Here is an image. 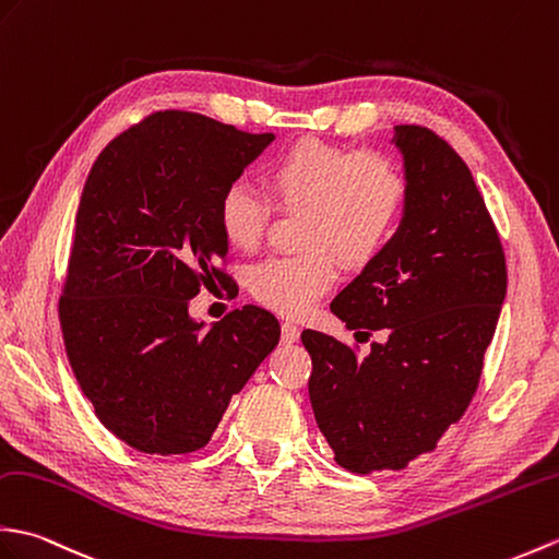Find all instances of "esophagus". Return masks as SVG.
Masks as SVG:
<instances>
[{
	"label": "esophagus",
	"mask_w": 559,
	"mask_h": 559,
	"mask_svg": "<svg viewBox=\"0 0 559 559\" xmlns=\"http://www.w3.org/2000/svg\"><path fill=\"white\" fill-rule=\"evenodd\" d=\"M281 333H283V343H295L297 338H300V329H297V323H293V321H283Z\"/></svg>",
	"instance_id": "obj_1"
}]
</instances>
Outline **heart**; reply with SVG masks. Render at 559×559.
<instances>
[{
    "mask_svg": "<svg viewBox=\"0 0 559 559\" xmlns=\"http://www.w3.org/2000/svg\"><path fill=\"white\" fill-rule=\"evenodd\" d=\"M264 183L281 206L305 210V254L269 257L250 274L259 302L300 317L338 278V254L359 266L395 233L407 202V178L383 152L349 154L321 140H300L271 162ZM271 206L248 183H233L218 200V226L230 245L252 250L264 236Z\"/></svg>",
    "mask_w": 559,
    "mask_h": 559,
    "instance_id": "heart-1",
    "label": "heart"
}]
</instances>
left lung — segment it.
Returning <instances> with one entry per match:
<instances>
[{
	"mask_svg": "<svg viewBox=\"0 0 559 559\" xmlns=\"http://www.w3.org/2000/svg\"><path fill=\"white\" fill-rule=\"evenodd\" d=\"M407 202L385 248L335 295L357 333L385 331L357 357L302 331L309 400L333 460L355 474L402 469L431 452L476 393L508 290L504 254L469 166L421 126H395Z\"/></svg>",
	"mask_w": 559,
	"mask_h": 559,
	"instance_id": "1",
	"label": "left lung"
}]
</instances>
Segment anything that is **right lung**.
<instances>
[{
  "instance_id": "add662e5",
  "label": "right lung",
  "mask_w": 559,
  "mask_h": 559,
  "mask_svg": "<svg viewBox=\"0 0 559 559\" xmlns=\"http://www.w3.org/2000/svg\"><path fill=\"white\" fill-rule=\"evenodd\" d=\"M274 133L159 111L102 150L75 214L59 319L97 419L150 455L210 443L230 397L278 345L271 311L248 305L212 326L190 300L228 254L218 200Z\"/></svg>"
}]
</instances>
